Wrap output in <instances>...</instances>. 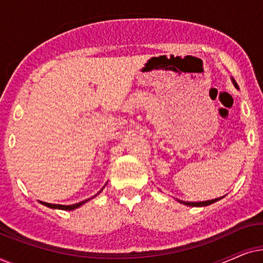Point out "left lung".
<instances>
[{"label":"left lung","mask_w":263,"mask_h":263,"mask_svg":"<svg viewBox=\"0 0 263 263\" xmlns=\"http://www.w3.org/2000/svg\"><path fill=\"white\" fill-rule=\"evenodd\" d=\"M233 85H235L236 88H238V85L236 84V81L233 80ZM221 197H218V199H214V200H208V201H202V202H185V201H179V202L183 203V204H186V206H193V207H201V206H208V204L211 203H214L215 201L220 200Z\"/></svg>","instance_id":"obj_1"}]
</instances>
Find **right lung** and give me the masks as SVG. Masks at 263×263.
Masks as SVG:
<instances>
[{"label": "right lung", "mask_w": 263, "mask_h": 263, "mask_svg": "<svg viewBox=\"0 0 263 263\" xmlns=\"http://www.w3.org/2000/svg\"><path fill=\"white\" fill-rule=\"evenodd\" d=\"M103 190V189H102ZM102 190H100L99 193H102ZM98 193V194H99ZM98 194H97V195H98ZM97 195H95V196H97ZM93 196V197H95ZM92 197H89V199H87V200H85V201H81V202H79V203H75V204H70V206H63V204H53V203H48V202H41V203H43L44 204V206H46V207H50V208H59V210H63V211H71V210H75V208H78V207H80L81 204H84L85 202H87L88 200H91Z\"/></svg>", "instance_id": "obj_1"}]
</instances>
